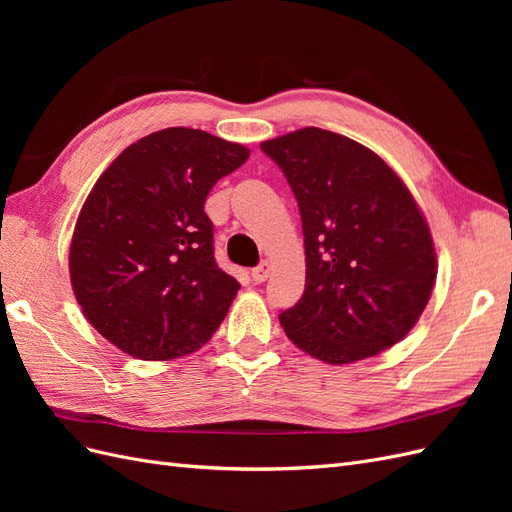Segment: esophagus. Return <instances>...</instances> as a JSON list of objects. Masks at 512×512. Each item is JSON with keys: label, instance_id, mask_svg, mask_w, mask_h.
<instances>
[{"label": "esophagus", "instance_id": "obj_1", "mask_svg": "<svg viewBox=\"0 0 512 512\" xmlns=\"http://www.w3.org/2000/svg\"><path fill=\"white\" fill-rule=\"evenodd\" d=\"M269 273H271V265L265 260V262H260L258 267L252 269V280H254L256 284H262V282H265L267 277H269Z\"/></svg>", "mask_w": 512, "mask_h": 512}]
</instances>
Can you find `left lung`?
<instances>
[{"mask_svg":"<svg viewBox=\"0 0 512 512\" xmlns=\"http://www.w3.org/2000/svg\"><path fill=\"white\" fill-rule=\"evenodd\" d=\"M260 149L282 168L303 222L305 290L280 314L290 342L331 365L401 342L438 273L406 183L378 153L329 130L303 128Z\"/></svg>","mask_w":512,"mask_h":512,"instance_id":"obj_1","label":"left lung"}]
</instances>
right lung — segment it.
Instances as JSON below:
<instances>
[{
	"mask_svg": "<svg viewBox=\"0 0 512 512\" xmlns=\"http://www.w3.org/2000/svg\"><path fill=\"white\" fill-rule=\"evenodd\" d=\"M250 149L166 128L123 149L79 213L70 282L104 339L143 361L192 354L218 331L239 282L213 258L205 200Z\"/></svg>",
	"mask_w": 512,
	"mask_h": 512,
	"instance_id": "right-lung-1",
	"label": "right lung"
}]
</instances>
